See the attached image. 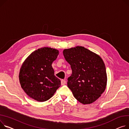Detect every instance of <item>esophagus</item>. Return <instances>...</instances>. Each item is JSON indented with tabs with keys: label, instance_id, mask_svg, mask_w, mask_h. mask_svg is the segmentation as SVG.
I'll return each mask as SVG.
<instances>
[{
	"label": "esophagus",
	"instance_id": "1",
	"mask_svg": "<svg viewBox=\"0 0 129 129\" xmlns=\"http://www.w3.org/2000/svg\"><path fill=\"white\" fill-rule=\"evenodd\" d=\"M66 83V80H63V79H62V80H61V84H62V85H65Z\"/></svg>",
	"mask_w": 129,
	"mask_h": 129
}]
</instances>
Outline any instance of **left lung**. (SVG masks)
<instances>
[{
    "mask_svg": "<svg viewBox=\"0 0 129 129\" xmlns=\"http://www.w3.org/2000/svg\"><path fill=\"white\" fill-rule=\"evenodd\" d=\"M63 53L72 70L67 79L68 87L81 103H92L106 89L107 78L103 61L98 54L81 46L64 49Z\"/></svg>",
    "mask_w": 129,
    "mask_h": 129,
    "instance_id": "obj_1",
    "label": "left lung"
}]
</instances>
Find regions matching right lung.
Instances as JSON below:
<instances>
[{
    "label": "right lung",
    "mask_w": 129,
    "mask_h": 129,
    "mask_svg": "<svg viewBox=\"0 0 129 129\" xmlns=\"http://www.w3.org/2000/svg\"><path fill=\"white\" fill-rule=\"evenodd\" d=\"M59 52L49 47L38 49L23 62L19 73L22 88L31 99L45 102L52 97L61 85L54 75L52 64Z\"/></svg>",
    "instance_id": "obj_1"
}]
</instances>
